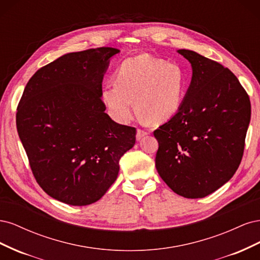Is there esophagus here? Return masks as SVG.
Masks as SVG:
<instances>
[{
  "label": "esophagus",
  "mask_w": 260,
  "mask_h": 260,
  "mask_svg": "<svg viewBox=\"0 0 260 260\" xmlns=\"http://www.w3.org/2000/svg\"><path fill=\"white\" fill-rule=\"evenodd\" d=\"M147 135V132L146 131H144V130H142V129H138L137 130V140H141L142 139L143 137H145Z\"/></svg>",
  "instance_id": "1"
}]
</instances>
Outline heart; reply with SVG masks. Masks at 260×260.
<instances>
[{"label":"heart","instance_id":"1","mask_svg":"<svg viewBox=\"0 0 260 260\" xmlns=\"http://www.w3.org/2000/svg\"><path fill=\"white\" fill-rule=\"evenodd\" d=\"M116 83L102 90L109 115L119 123H128L138 113L151 123H161L175 116L186 91L183 69L176 62H165L148 54H140L121 62Z\"/></svg>","mask_w":260,"mask_h":260}]
</instances>
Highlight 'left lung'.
Here are the masks:
<instances>
[{
	"mask_svg": "<svg viewBox=\"0 0 260 260\" xmlns=\"http://www.w3.org/2000/svg\"><path fill=\"white\" fill-rule=\"evenodd\" d=\"M191 84L178 113L154 131L156 169L172 191L202 199L238 170L250 120L248 94L230 69L190 50Z\"/></svg>",
	"mask_w": 260,
	"mask_h": 260,
	"instance_id": "left-lung-1",
	"label": "left lung"
}]
</instances>
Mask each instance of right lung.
Here are the masks:
<instances>
[{
	"label": "right lung",
	"mask_w": 260,
	"mask_h": 260,
	"mask_svg": "<svg viewBox=\"0 0 260 260\" xmlns=\"http://www.w3.org/2000/svg\"><path fill=\"white\" fill-rule=\"evenodd\" d=\"M119 52L62 55L30 78L18 104V136L37 182L68 205L99 201L116 181L121 156L136 144V128L112 120L101 98L109 59Z\"/></svg>",
	"instance_id": "1"
}]
</instances>
